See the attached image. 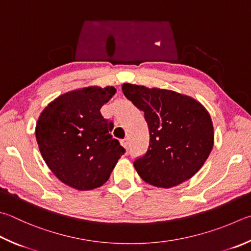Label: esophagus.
Here are the masks:
<instances>
[{"label":"esophagus","mask_w":251,"mask_h":251,"mask_svg":"<svg viewBox=\"0 0 251 251\" xmlns=\"http://www.w3.org/2000/svg\"><path fill=\"white\" fill-rule=\"evenodd\" d=\"M121 144H122V146H123V147H124V148H128V145H129V141H128V139H123L122 141H121Z\"/></svg>","instance_id":"esophagus-1"}]
</instances>
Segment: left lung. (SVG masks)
<instances>
[{"instance_id":"left-lung-1","label":"left lung","mask_w":251,"mask_h":251,"mask_svg":"<svg viewBox=\"0 0 251 251\" xmlns=\"http://www.w3.org/2000/svg\"><path fill=\"white\" fill-rule=\"evenodd\" d=\"M123 93L143 111L150 140L134 167L145 182L172 188L192 177L214 145L213 123L201 103L175 91L124 83Z\"/></svg>"}]
</instances>
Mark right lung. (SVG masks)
Returning a JSON list of instances; mask_svg holds the SVG:
<instances>
[{"mask_svg":"<svg viewBox=\"0 0 251 251\" xmlns=\"http://www.w3.org/2000/svg\"><path fill=\"white\" fill-rule=\"evenodd\" d=\"M115 92L114 86L70 91L39 115L35 134L40 153L62 183L79 191L99 188L125 153L100 112Z\"/></svg>","mask_w":251,"mask_h":251,"instance_id":"1","label":"right lung"}]
</instances>
